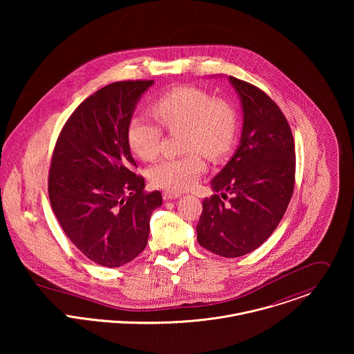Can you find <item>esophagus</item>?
Wrapping results in <instances>:
<instances>
[{"label":"esophagus","instance_id":"obj_1","mask_svg":"<svg viewBox=\"0 0 354 354\" xmlns=\"http://www.w3.org/2000/svg\"><path fill=\"white\" fill-rule=\"evenodd\" d=\"M178 198H181V194H174V192H163V199H165L166 202H169V201H174V199H178Z\"/></svg>","mask_w":354,"mask_h":354}]
</instances>
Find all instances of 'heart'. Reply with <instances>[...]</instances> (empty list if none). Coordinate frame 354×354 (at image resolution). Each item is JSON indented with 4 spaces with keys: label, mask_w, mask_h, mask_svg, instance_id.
<instances>
[{
    "label": "heart",
    "mask_w": 354,
    "mask_h": 354,
    "mask_svg": "<svg viewBox=\"0 0 354 354\" xmlns=\"http://www.w3.org/2000/svg\"><path fill=\"white\" fill-rule=\"evenodd\" d=\"M152 113L169 131L184 129L183 150L201 151L216 158L226 151L236 133V114L226 102L212 100L195 87H178L152 104ZM160 128L146 117L135 115L128 125L127 140L132 152L142 160L156 158L160 145ZM204 170L202 158L188 153L167 158L150 169V181L155 187L181 192L192 188Z\"/></svg>",
    "instance_id": "obj_1"
}]
</instances>
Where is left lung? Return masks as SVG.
Returning <instances> with one entry per match:
<instances>
[{
	"label": "left lung",
	"mask_w": 354,
	"mask_h": 354,
	"mask_svg": "<svg viewBox=\"0 0 354 354\" xmlns=\"http://www.w3.org/2000/svg\"><path fill=\"white\" fill-rule=\"evenodd\" d=\"M243 110L240 145L212 178L214 195L203 201L198 243L223 257L260 247L281 222L295 187L296 153L290 127L268 95L229 76ZM223 198H232L225 203Z\"/></svg>",
	"instance_id": "left-lung-1"
}]
</instances>
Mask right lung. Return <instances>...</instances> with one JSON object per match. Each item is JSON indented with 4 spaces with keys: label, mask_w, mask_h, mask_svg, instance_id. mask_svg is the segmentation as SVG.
<instances>
[{
    "label": "right lung",
    "mask_w": 354,
    "mask_h": 354,
    "mask_svg": "<svg viewBox=\"0 0 354 354\" xmlns=\"http://www.w3.org/2000/svg\"><path fill=\"white\" fill-rule=\"evenodd\" d=\"M152 80L117 82L82 102L64 125L51 159V208L73 245L104 267L133 260L147 245L159 191L145 194V178L127 131Z\"/></svg>",
    "instance_id": "add662e5"
}]
</instances>
